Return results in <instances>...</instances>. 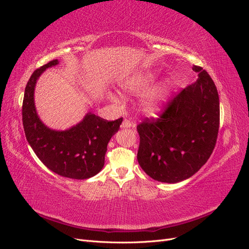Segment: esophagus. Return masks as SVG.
<instances>
[{"mask_svg": "<svg viewBox=\"0 0 249 249\" xmlns=\"http://www.w3.org/2000/svg\"><path fill=\"white\" fill-rule=\"evenodd\" d=\"M131 126H134L133 123H131L129 119L125 118L124 122H123V124H122V127H131Z\"/></svg>", "mask_w": 249, "mask_h": 249, "instance_id": "obj_1", "label": "esophagus"}]
</instances>
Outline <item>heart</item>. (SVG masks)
I'll list each match as a JSON object with an SVG mask.
<instances>
[{
  "label": "heart",
  "mask_w": 249,
  "mask_h": 249,
  "mask_svg": "<svg viewBox=\"0 0 249 249\" xmlns=\"http://www.w3.org/2000/svg\"><path fill=\"white\" fill-rule=\"evenodd\" d=\"M153 81V77L150 74H137L130 79H127L124 84L123 89L129 92H140L147 89ZM113 100L117 101L116 97L113 96ZM162 106V95L161 93H155L150 95L144 102V110L148 113H155Z\"/></svg>",
  "instance_id": "1"
}]
</instances>
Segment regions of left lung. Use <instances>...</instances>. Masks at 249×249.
Instances as JSON below:
<instances>
[{
	"label": "left lung",
	"instance_id": "obj_1",
	"mask_svg": "<svg viewBox=\"0 0 249 249\" xmlns=\"http://www.w3.org/2000/svg\"><path fill=\"white\" fill-rule=\"evenodd\" d=\"M198 80L168 101L158 118L137 125V160L152 178L178 183L205 165L215 147L220 110L217 88L202 67L193 65Z\"/></svg>",
	"mask_w": 249,
	"mask_h": 249
}]
</instances>
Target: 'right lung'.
<instances>
[{
  "instance_id": "obj_1",
  "label": "right lung",
  "mask_w": 249,
  "mask_h": 249,
  "mask_svg": "<svg viewBox=\"0 0 249 249\" xmlns=\"http://www.w3.org/2000/svg\"><path fill=\"white\" fill-rule=\"evenodd\" d=\"M58 60L37 69L29 79L22 101V124L26 138L38 159L57 175L74 179L89 178L99 173L111 137L123 123L120 117L108 122L88 113L82 122L66 131L51 130L36 113L34 88L37 79Z\"/></svg>"
}]
</instances>
